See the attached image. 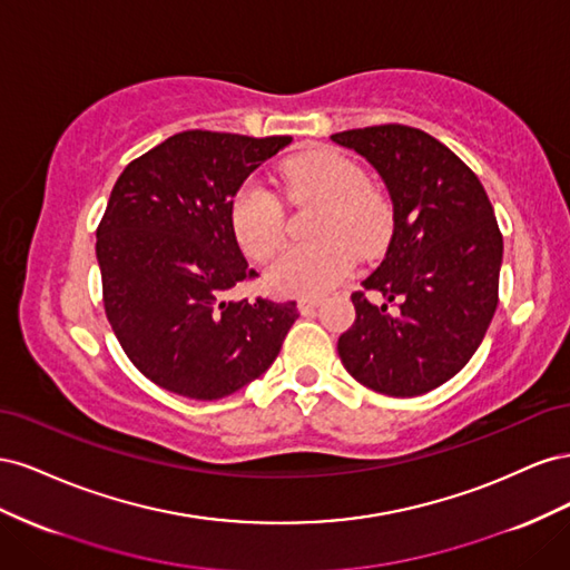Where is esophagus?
I'll use <instances>...</instances> for the list:
<instances>
[{
	"label": "esophagus",
	"mask_w": 570,
	"mask_h": 570,
	"mask_svg": "<svg viewBox=\"0 0 570 570\" xmlns=\"http://www.w3.org/2000/svg\"><path fill=\"white\" fill-rule=\"evenodd\" d=\"M321 304V299H316V297H299L297 299V308L302 314H308V312H314V308Z\"/></svg>",
	"instance_id": "obj_1"
}]
</instances>
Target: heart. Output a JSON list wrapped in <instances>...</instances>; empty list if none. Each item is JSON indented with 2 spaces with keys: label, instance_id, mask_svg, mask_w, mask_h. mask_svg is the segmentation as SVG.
Segmentation results:
<instances>
[{
  "label": "heart",
  "instance_id": "obj_1",
  "mask_svg": "<svg viewBox=\"0 0 570 570\" xmlns=\"http://www.w3.org/2000/svg\"><path fill=\"white\" fill-rule=\"evenodd\" d=\"M283 180L295 197L325 202L318 223L323 243L289 247L275 258L266 271L273 292L321 295L354 268L358 254L375 256L387 247L394 209L356 161L333 149H314L289 159ZM230 228L247 256L266 262L283 243V204L266 187L247 183L230 202Z\"/></svg>",
  "mask_w": 570,
  "mask_h": 570
}]
</instances>
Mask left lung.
<instances>
[{"label":"left lung","instance_id":"obj_1","mask_svg":"<svg viewBox=\"0 0 570 570\" xmlns=\"http://www.w3.org/2000/svg\"><path fill=\"white\" fill-rule=\"evenodd\" d=\"M331 140L383 178L394 233L383 264L354 292L356 321L337 340L344 368L390 396H416L456 375L480 347L499 302L504 239L485 187L433 135L400 124Z\"/></svg>","mask_w":570,"mask_h":570}]
</instances>
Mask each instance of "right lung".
<instances>
[{
  "label": "right lung",
  "instance_id": "obj_1",
  "mask_svg": "<svg viewBox=\"0 0 570 570\" xmlns=\"http://www.w3.org/2000/svg\"><path fill=\"white\" fill-rule=\"evenodd\" d=\"M289 135L185 130L118 176L97 228L105 312L145 377L189 400H220L268 371L297 302H226L256 278L230 202Z\"/></svg>",
  "mask_w": 570,
  "mask_h": 570
}]
</instances>
